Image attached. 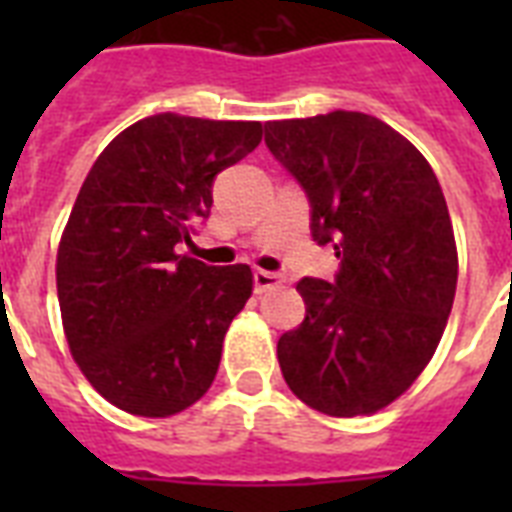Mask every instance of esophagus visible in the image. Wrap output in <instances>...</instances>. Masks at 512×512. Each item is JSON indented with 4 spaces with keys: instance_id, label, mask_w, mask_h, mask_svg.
<instances>
[{
    "instance_id": "esophagus-1",
    "label": "esophagus",
    "mask_w": 512,
    "mask_h": 512,
    "mask_svg": "<svg viewBox=\"0 0 512 512\" xmlns=\"http://www.w3.org/2000/svg\"><path fill=\"white\" fill-rule=\"evenodd\" d=\"M281 281H284V279H281L279 273L260 271V268H257V271H255V292H265V289L279 287Z\"/></svg>"
}]
</instances>
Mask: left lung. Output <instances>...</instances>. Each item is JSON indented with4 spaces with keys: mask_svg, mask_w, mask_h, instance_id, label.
<instances>
[{
    "mask_svg": "<svg viewBox=\"0 0 512 512\" xmlns=\"http://www.w3.org/2000/svg\"><path fill=\"white\" fill-rule=\"evenodd\" d=\"M271 154L311 199L337 279H300L303 324L279 340L289 390L329 417L374 414L436 353L457 289V241L428 159L377 116L332 111L265 124Z\"/></svg>",
    "mask_w": 512,
    "mask_h": 512,
    "instance_id": "obj_1",
    "label": "left lung"
}]
</instances>
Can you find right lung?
<instances>
[{
    "label": "right lung",
    "mask_w": 512,
    "mask_h": 512,
    "mask_svg": "<svg viewBox=\"0 0 512 512\" xmlns=\"http://www.w3.org/2000/svg\"><path fill=\"white\" fill-rule=\"evenodd\" d=\"M260 122L156 114L92 164L58 244L68 350L108 404L172 417L215 380L225 332L252 297V268L177 255L212 207V180L252 154Z\"/></svg>",
    "instance_id": "obj_1"
}]
</instances>
